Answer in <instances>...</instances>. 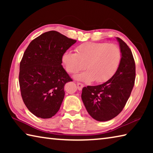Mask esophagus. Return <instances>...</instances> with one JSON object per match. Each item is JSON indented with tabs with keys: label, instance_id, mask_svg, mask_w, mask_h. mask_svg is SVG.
Segmentation results:
<instances>
[{
	"label": "esophagus",
	"instance_id": "34e87169",
	"mask_svg": "<svg viewBox=\"0 0 153 153\" xmlns=\"http://www.w3.org/2000/svg\"><path fill=\"white\" fill-rule=\"evenodd\" d=\"M77 89L79 90H82L83 87H84V85H83L82 83H79V82L77 83Z\"/></svg>",
	"mask_w": 153,
	"mask_h": 153
}]
</instances>
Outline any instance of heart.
Returning a JSON list of instances; mask_svg holds the SVG:
<instances>
[{
	"instance_id": "1",
	"label": "heart",
	"mask_w": 153,
	"mask_h": 153,
	"mask_svg": "<svg viewBox=\"0 0 153 153\" xmlns=\"http://www.w3.org/2000/svg\"><path fill=\"white\" fill-rule=\"evenodd\" d=\"M76 53L65 52L62 61L69 74L78 73L85 68L83 73L76 76L80 81H95L103 83L109 80L117 71L121 60L120 47L115 44L106 42H84L75 49Z\"/></svg>"
}]
</instances>
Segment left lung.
I'll return each mask as SVG.
<instances>
[{
	"mask_svg": "<svg viewBox=\"0 0 153 153\" xmlns=\"http://www.w3.org/2000/svg\"><path fill=\"white\" fill-rule=\"evenodd\" d=\"M121 60L115 75L104 84L83 88L82 99L88 113L98 121L112 120L125 107L136 78V66L129 46L117 38Z\"/></svg>",
	"mask_w": 153,
	"mask_h": 153,
	"instance_id": "left-lung-1",
	"label": "left lung"
}]
</instances>
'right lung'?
Masks as SVG:
<instances>
[{"label":"right lung","instance_id":"obj_1","mask_svg":"<svg viewBox=\"0 0 153 153\" xmlns=\"http://www.w3.org/2000/svg\"><path fill=\"white\" fill-rule=\"evenodd\" d=\"M76 42L56 31L33 39L20 62L19 82L22 99L31 113L42 119L58 112L64 86L72 79L62 66V56Z\"/></svg>","mask_w":153,"mask_h":153}]
</instances>
